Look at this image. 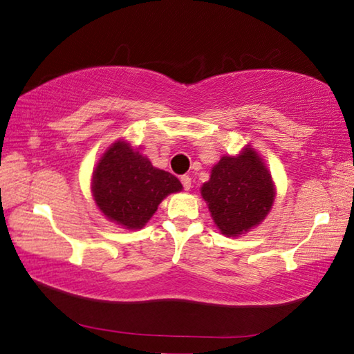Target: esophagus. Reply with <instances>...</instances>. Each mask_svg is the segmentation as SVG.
Here are the masks:
<instances>
[{
    "instance_id": "34e87169",
    "label": "esophagus",
    "mask_w": 354,
    "mask_h": 354,
    "mask_svg": "<svg viewBox=\"0 0 354 354\" xmlns=\"http://www.w3.org/2000/svg\"><path fill=\"white\" fill-rule=\"evenodd\" d=\"M180 182H182V185H183V188L187 189V191L191 188V178H189L188 176H182V177H180Z\"/></svg>"
}]
</instances>
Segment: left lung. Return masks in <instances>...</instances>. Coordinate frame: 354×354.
<instances>
[{"label":"left lung","instance_id":"obj_1","mask_svg":"<svg viewBox=\"0 0 354 354\" xmlns=\"http://www.w3.org/2000/svg\"><path fill=\"white\" fill-rule=\"evenodd\" d=\"M201 193L214 224L227 236H238L258 225L275 199L268 167L250 147L238 157H222Z\"/></svg>","mask_w":354,"mask_h":354}]
</instances>
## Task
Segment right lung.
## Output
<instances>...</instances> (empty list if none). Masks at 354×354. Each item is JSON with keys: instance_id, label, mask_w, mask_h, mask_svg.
Masks as SVG:
<instances>
[{"instance_id": "obj_1", "label": "right lung", "mask_w": 354, "mask_h": 354, "mask_svg": "<svg viewBox=\"0 0 354 354\" xmlns=\"http://www.w3.org/2000/svg\"><path fill=\"white\" fill-rule=\"evenodd\" d=\"M182 189L172 174L153 167L127 142L111 145L93 171V197L105 218L126 228H141L167 194Z\"/></svg>"}]
</instances>
